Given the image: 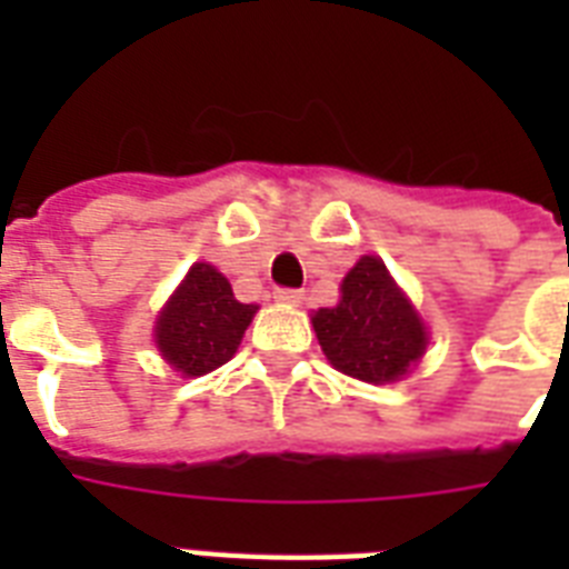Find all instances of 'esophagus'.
<instances>
[{
    "label": "esophagus",
    "instance_id": "34e87169",
    "mask_svg": "<svg viewBox=\"0 0 569 569\" xmlns=\"http://www.w3.org/2000/svg\"><path fill=\"white\" fill-rule=\"evenodd\" d=\"M274 298L280 303H289V307H298L303 301L301 289H274Z\"/></svg>",
    "mask_w": 569,
    "mask_h": 569
}]
</instances>
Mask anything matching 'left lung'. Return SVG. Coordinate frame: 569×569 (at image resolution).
<instances>
[{"label": "left lung", "mask_w": 569, "mask_h": 569, "mask_svg": "<svg viewBox=\"0 0 569 569\" xmlns=\"http://www.w3.org/2000/svg\"><path fill=\"white\" fill-rule=\"evenodd\" d=\"M312 328L330 363L366 383L398 380L428 346L425 325L378 257L348 271L339 303L316 312Z\"/></svg>", "instance_id": "1"}]
</instances>
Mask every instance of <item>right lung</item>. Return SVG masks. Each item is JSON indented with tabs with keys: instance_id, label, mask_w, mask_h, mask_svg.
<instances>
[{
	"instance_id": "obj_1",
	"label": "right lung",
	"mask_w": 569,
	"mask_h": 569,
	"mask_svg": "<svg viewBox=\"0 0 569 569\" xmlns=\"http://www.w3.org/2000/svg\"><path fill=\"white\" fill-rule=\"evenodd\" d=\"M257 307L232 298L218 268L197 262L156 321V346L177 372L197 378L236 355Z\"/></svg>"
}]
</instances>
